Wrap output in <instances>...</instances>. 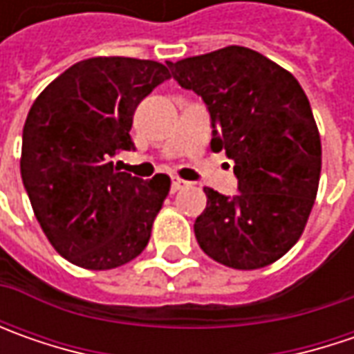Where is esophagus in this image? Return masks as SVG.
<instances>
[{"mask_svg": "<svg viewBox=\"0 0 354 354\" xmlns=\"http://www.w3.org/2000/svg\"><path fill=\"white\" fill-rule=\"evenodd\" d=\"M187 181H183L181 177H171V191H179V189H183L187 187Z\"/></svg>", "mask_w": 354, "mask_h": 354, "instance_id": "esophagus-1", "label": "esophagus"}]
</instances>
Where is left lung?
<instances>
[{
	"mask_svg": "<svg viewBox=\"0 0 354 354\" xmlns=\"http://www.w3.org/2000/svg\"><path fill=\"white\" fill-rule=\"evenodd\" d=\"M211 114L212 151L234 161L238 193L205 187L195 236L207 256L234 270L279 260L299 240L317 195L321 140L292 73L246 47L167 62Z\"/></svg>",
	"mask_w": 354,
	"mask_h": 354,
	"instance_id": "left-lung-1",
	"label": "left lung"
}]
</instances>
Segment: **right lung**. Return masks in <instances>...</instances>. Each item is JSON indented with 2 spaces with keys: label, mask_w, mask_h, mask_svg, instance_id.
Returning <instances> with one entry per match:
<instances>
[{
  "label": "right lung",
  "mask_w": 354,
  "mask_h": 354,
  "mask_svg": "<svg viewBox=\"0 0 354 354\" xmlns=\"http://www.w3.org/2000/svg\"><path fill=\"white\" fill-rule=\"evenodd\" d=\"M169 76L161 62L94 57L66 68L31 106L21 179L48 242L68 262L112 270L147 246L169 177L143 181L112 159L136 149L133 112Z\"/></svg>",
  "instance_id": "1"
}]
</instances>
